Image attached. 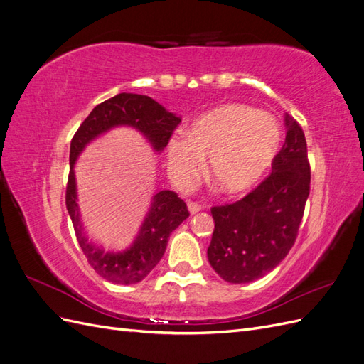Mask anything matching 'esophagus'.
Wrapping results in <instances>:
<instances>
[{
  "label": "esophagus",
  "instance_id": "esophagus-1",
  "mask_svg": "<svg viewBox=\"0 0 364 364\" xmlns=\"http://www.w3.org/2000/svg\"><path fill=\"white\" fill-rule=\"evenodd\" d=\"M188 205V211H190V214H196V213H199L200 209H202V205L200 203H197V202H188L186 203Z\"/></svg>",
  "mask_w": 364,
  "mask_h": 364
}]
</instances>
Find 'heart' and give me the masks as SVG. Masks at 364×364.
I'll return each instance as SVG.
<instances>
[{"mask_svg": "<svg viewBox=\"0 0 364 364\" xmlns=\"http://www.w3.org/2000/svg\"><path fill=\"white\" fill-rule=\"evenodd\" d=\"M281 127L272 115L243 105H226L206 112L193 124L188 138L168 142L170 168L183 179L209 158L208 179L223 194L237 196L257 185L277 156Z\"/></svg>", "mask_w": 364, "mask_h": 364, "instance_id": "obj_1", "label": "heart"}]
</instances>
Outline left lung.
Masks as SVG:
<instances>
[{"instance_id":"obj_1","label":"left lung","mask_w":364,"mask_h":364,"mask_svg":"<svg viewBox=\"0 0 364 364\" xmlns=\"http://www.w3.org/2000/svg\"><path fill=\"white\" fill-rule=\"evenodd\" d=\"M287 135L272 173L235 203L211 208L214 232L208 259L225 281L246 284L262 278L293 247L310 194L306 141L287 115Z\"/></svg>"}]
</instances>
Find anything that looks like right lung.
I'll return each instance as SVG.
<instances>
[{"label":"right lung","mask_w":364,"mask_h":364,"mask_svg":"<svg viewBox=\"0 0 364 364\" xmlns=\"http://www.w3.org/2000/svg\"><path fill=\"white\" fill-rule=\"evenodd\" d=\"M181 117L168 112L147 95L121 92L97 105L77 129L70 147V174L67 183V209L77 241L90 266L109 282L136 284L144 279L161 261L168 237L190 215L186 203L174 191H159L150 206L139 234L129 249L112 252L91 243L83 232L77 206L74 162L87 142L115 126H132L144 134L153 149L161 151L179 126Z\"/></svg>","instance_id":"obj_1"}]
</instances>
